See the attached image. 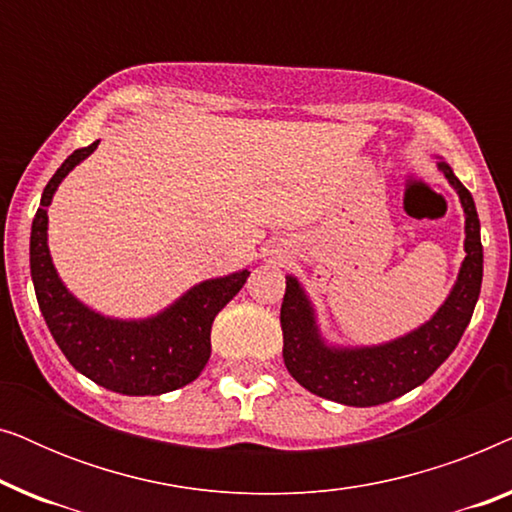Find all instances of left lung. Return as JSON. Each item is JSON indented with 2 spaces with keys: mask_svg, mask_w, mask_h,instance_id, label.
<instances>
[{
  "mask_svg": "<svg viewBox=\"0 0 512 512\" xmlns=\"http://www.w3.org/2000/svg\"><path fill=\"white\" fill-rule=\"evenodd\" d=\"M440 170L457 191L464 207V251L457 282L447 293L436 314L415 331L380 345H333L321 335L317 310L303 284L286 275L282 303L284 363L293 380L312 394L328 401L370 408L389 403L424 384L440 363L454 352L473 317L482 286V242L480 219L473 195L454 177L452 167L440 160Z\"/></svg>",
  "mask_w": 512,
  "mask_h": 512,
  "instance_id": "8db88e82",
  "label": "left lung"
}]
</instances>
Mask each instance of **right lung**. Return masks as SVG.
<instances>
[{"mask_svg": "<svg viewBox=\"0 0 512 512\" xmlns=\"http://www.w3.org/2000/svg\"><path fill=\"white\" fill-rule=\"evenodd\" d=\"M74 151L48 181L30 235V270L39 310L67 361L100 387L125 396H160L186 387L212 354L214 317L247 282L249 270L205 279L144 319L104 317L62 282L48 249V205L62 179L97 149Z\"/></svg>", "mask_w": 512, "mask_h": 512, "instance_id": "right-lung-1", "label": "right lung"}]
</instances>
